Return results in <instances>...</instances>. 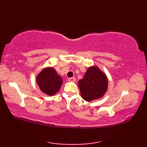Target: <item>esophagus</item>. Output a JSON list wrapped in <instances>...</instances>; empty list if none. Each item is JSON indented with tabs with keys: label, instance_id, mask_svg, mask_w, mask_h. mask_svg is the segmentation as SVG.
Here are the masks:
<instances>
[{
	"label": "esophagus",
	"instance_id": "esophagus-1",
	"mask_svg": "<svg viewBox=\"0 0 147 147\" xmlns=\"http://www.w3.org/2000/svg\"><path fill=\"white\" fill-rule=\"evenodd\" d=\"M68 81L69 82H74L76 81L75 78H69L68 79Z\"/></svg>",
	"mask_w": 147,
	"mask_h": 147
}]
</instances>
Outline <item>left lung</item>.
Masks as SVG:
<instances>
[{
    "mask_svg": "<svg viewBox=\"0 0 147 147\" xmlns=\"http://www.w3.org/2000/svg\"><path fill=\"white\" fill-rule=\"evenodd\" d=\"M82 97L87 102L101 98L107 90L105 74L95 66L88 67L83 79L78 82Z\"/></svg>",
    "mask_w": 147,
    "mask_h": 147,
    "instance_id": "left-lung-1",
    "label": "left lung"
}]
</instances>
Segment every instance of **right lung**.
I'll return each mask as SVG.
<instances>
[{
	"mask_svg": "<svg viewBox=\"0 0 147 147\" xmlns=\"http://www.w3.org/2000/svg\"><path fill=\"white\" fill-rule=\"evenodd\" d=\"M36 83L43 92L51 96L59 92L62 84V80L54 68L47 67L38 74Z\"/></svg>",
	"mask_w": 147,
	"mask_h": 147,
	"instance_id": "1",
	"label": "right lung"
}]
</instances>
